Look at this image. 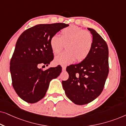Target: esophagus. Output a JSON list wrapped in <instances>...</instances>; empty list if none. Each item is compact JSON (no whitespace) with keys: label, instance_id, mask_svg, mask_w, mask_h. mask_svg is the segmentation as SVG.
I'll return each mask as SVG.
<instances>
[{"label":"esophagus","instance_id":"1","mask_svg":"<svg viewBox=\"0 0 126 126\" xmlns=\"http://www.w3.org/2000/svg\"><path fill=\"white\" fill-rule=\"evenodd\" d=\"M62 69H63V71H64V70H66V66H62Z\"/></svg>","mask_w":126,"mask_h":126}]
</instances>
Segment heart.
I'll use <instances>...</instances> for the list:
<instances>
[{
    "mask_svg": "<svg viewBox=\"0 0 126 126\" xmlns=\"http://www.w3.org/2000/svg\"><path fill=\"white\" fill-rule=\"evenodd\" d=\"M93 37L91 32L84 30L80 27L70 25L61 31V35H53L50 39V46L54 54L59 53L66 44V51L55 57L57 64L67 65L76 60L83 61L87 57L93 45Z\"/></svg>",
    "mask_w": 126,
    "mask_h": 126,
    "instance_id": "1",
    "label": "heart"
}]
</instances>
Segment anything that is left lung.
I'll return each mask as SVG.
<instances>
[{"label": "left lung", "instance_id": "left-lung-1", "mask_svg": "<svg viewBox=\"0 0 126 126\" xmlns=\"http://www.w3.org/2000/svg\"><path fill=\"white\" fill-rule=\"evenodd\" d=\"M87 29L94 40L91 52L81 63L67 67L69 79L62 81L67 97L77 105L87 104L100 94L109 72L107 44L94 29Z\"/></svg>", "mask_w": 126, "mask_h": 126}]
</instances>
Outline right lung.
Here are the masks:
<instances>
[{"instance_id": "right-lung-1", "label": "right lung", "mask_w": 126, "mask_h": 126, "mask_svg": "<svg viewBox=\"0 0 126 126\" xmlns=\"http://www.w3.org/2000/svg\"><path fill=\"white\" fill-rule=\"evenodd\" d=\"M68 26L63 23L40 24L25 30L19 37L10 70L14 89L24 101L35 103L42 99L50 81L61 73V66L45 70L38 66L41 63L50 64L54 57L50 39Z\"/></svg>"}]
</instances>
